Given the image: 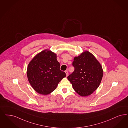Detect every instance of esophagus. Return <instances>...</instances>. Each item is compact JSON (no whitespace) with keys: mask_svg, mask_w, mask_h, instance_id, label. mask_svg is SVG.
<instances>
[{"mask_svg":"<svg viewBox=\"0 0 128 128\" xmlns=\"http://www.w3.org/2000/svg\"><path fill=\"white\" fill-rule=\"evenodd\" d=\"M65 73H66V76H68V71H65Z\"/></svg>","mask_w":128,"mask_h":128,"instance_id":"34e87169","label":"esophagus"}]
</instances>
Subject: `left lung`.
Masks as SVG:
<instances>
[{
    "mask_svg": "<svg viewBox=\"0 0 128 128\" xmlns=\"http://www.w3.org/2000/svg\"><path fill=\"white\" fill-rule=\"evenodd\" d=\"M72 65L74 71L68 79L74 90L81 96L92 94L99 86L103 77L102 66L94 55L88 51L75 56Z\"/></svg>",
    "mask_w": 128,
    "mask_h": 128,
    "instance_id": "obj_1",
    "label": "left lung"
}]
</instances>
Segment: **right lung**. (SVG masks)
<instances>
[{
  "label": "right lung",
  "mask_w": 128,
  "mask_h": 128,
  "mask_svg": "<svg viewBox=\"0 0 128 128\" xmlns=\"http://www.w3.org/2000/svg\"><path fill=\"white\" fill-rule=\"evenodd\" d=\"M27 77L34 90L48 95L53 92L66 73L60 70L56 55L50 50L41 51L31 60L27 68Z\"/></svg>",
  "instance_id": "right-lung-1"
}]
</instances>
